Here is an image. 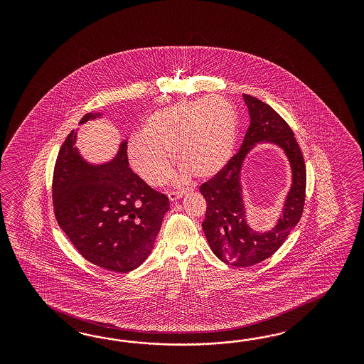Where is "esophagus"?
<instances>
[{
  "instance_id": "esophagus-1",
  "label": "esophagus",
  "mask_w": 364,
  "mask_h": 364,
  "mask_svg": "<svg viewBox=\"0 0 364 364\" xmlns=\"http://www.w3.org/2000/svg\"><path fill=\"white\" fill-rule=\"evenodd\" d=\"M183 196H184V192H169L168 193V198L171 201H176V200L183 198Z\"/></svg>"
}]
</instances>
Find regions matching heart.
<instances>
[{"label":"heart","instance_id":"1","mask_svg":"<svg viewBox=\"0 0 364 364\" xmlns=\"http://www.w3.org/2000/svg\"><path fill=\"white\" fill-rule=\"evenodd\" d=\"M143 134H133L127 156L133 171L151 187L166 184L173 152L180 178H210L231 160L237 140V116L219 97L180 101L154 110L143 122Z\"/></svg>","mask_w":364,"mask_h":364}]
</instances>
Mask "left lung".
I'll return each mask as SVG.
<instances>
[{
    "label": "left lung",
    "instance_id": "8db88e82",
    "mask_svg": "<svg viewBox=\"0 0 364 364\" xmlns=\"http://www.w3.org/2000/svg\"><path fill=\"white\" fill-rule=\"evenodd\" d=\"M250 113V128L242 148L227 166L200 187L207 201L203 231L212 252L225 264L251 267L275 254L298 224L306 198V166L292 129L268 104L250 95H242ZM259 143L280 147L291 169V186L282 212L274 228L255 230L247 220L242 189L245 160Z\"/></svg>",
    "mask_w": 364,
    "mask_h": 364
}]
</instances>
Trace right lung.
I'll use <instances>...</instances> for the list:
<instances>
[{
  "mask_svg": "<svg viewBox=\"0 0 364 364\" xmlns=\"http://www.w3.org/2000/svg\"><path fill=\"white\" fill-rule=\"evenodd\" d=\"M101 117V112L87 113L78 124ZM77 131L69 133L57 156L55 219L88 262L113 272H131L151 254L169 201L133 173L127 139L109 161L96 164L80 154Z\"/></svg>",
  "mask_w": 364,
  "mask_h": 364,
  "instance_id": "obj_1",
  "label": "right lung"
}]
</instances>
